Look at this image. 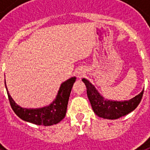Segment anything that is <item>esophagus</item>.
I'll list each match as a JSON object with an SVG mask.
<instances>
[{
  "instance_id": "1",
  "label": "esophagus",
  "mask_w": 150,
  "mask_h": 150,
  "mask_svg": "<svg viewBox=\"0 0 150 150\" xmlns=\"http://www.w3.org/2000/svg\"><path fill=\"white\" fill-rule=\"evenodd\" d=\"M85 75V71L82 70H79L76 73V75H77L78 79H81V78Z\"/></svg>"
}]
</instances>
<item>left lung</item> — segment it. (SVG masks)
<instances>
[{
  "mask_svg": "<svg viewBox=\"0 0 150 150\" xmlns=\"http://www.w3.org/2000/svg\"><path fill=\"white\" fill-rule=\"evenodd\" d=\"M82 81L87 89L89 98L94 113L100 117L114 120L129 114L138 107L143 95V90L139 95L128 100L116 101L105 99L89 80L83 78Z\"/></svg>",
  "mask_w": 150,
  "mask_h": 150,
  "instance_id": "8db88e82",
  "label": "left lung"
}]
</instances>
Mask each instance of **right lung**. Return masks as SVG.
Segmentation results:
<instances>
[{
    "instance_id": "right-lung-1",
    "label": "right lung",
    "mask_w": 150,
    "mask_h": 150,
    "mask_svg": "<svg viewBox=\"0 0 150 150\" xmlns=\"http://www.w3.org/2000/svg\"><path fill=\"white\" fill-rule=\"evenodd\" d=\"M75 79V77H71L62 82L54 101L48 106L40 108L20 107L11 96L5 81L4 84L11 108L19 118L37 125L50 126L59 123L65 117L68 99Z\"/></svg>"
}]
</instances>
